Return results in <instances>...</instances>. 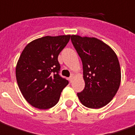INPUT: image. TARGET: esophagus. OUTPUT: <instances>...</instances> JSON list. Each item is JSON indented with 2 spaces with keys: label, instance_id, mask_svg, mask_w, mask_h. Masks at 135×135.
Instances as JSON below:
<instances>
[{
  "label": "esophagus",
  "instance_id": "34e87169",
  "mask_svg": "<svg viewBox=\"0 0 135 135\" xmlns=\"http://www.w3.org/2000/svg\"><path fill=\"white\" fill-rule=\"evenodd\" d=\"M73 75H71L69 77V79H68V80H69V81L71 83L72 81H73Z\"/></svg>",
  "mask_w": 135,
  "mask_h": 135
}]
</instances>
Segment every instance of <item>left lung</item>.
Segmentation results:
<instances>
[{"label":"left lung","instance_id":"left-lung-1","mask_svg":"<svg viewBox=\"0 0 135 135\" xmlns=\"http://www.w3.org/2000/svg\"><path fill=\"white\" fill-rule=\"evenodd\" d=\"M71 42L83 65L85 87L77 95L91 109L101 108L112 101L120 84V68L115 53L94 37L71 36Z\"/></svg>","mask_w":135,"mask_h":135}]
</instances>
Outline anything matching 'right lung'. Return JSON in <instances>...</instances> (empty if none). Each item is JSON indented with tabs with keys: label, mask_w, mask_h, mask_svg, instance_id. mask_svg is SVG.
I'll list each match as a JSON object with an SVG mask.
<instances>
[{
	"label": "right lung",
	"mask_w": 135,
	"mask_h": 135,
	"mask_svg": "<svg viewBox=\"0 0 135 135\" xmlns=\"http://www.w3.org/2000/svg\"><path fill=\"white\" fill-rule=\"evenodd\" d=\"M70 35L46 36L31 42L22 52L16 67V79L23 97L31 106L47 109L58 103L68 81L59 75L58 56Z\"/></svg>",
	"instance_id": "obj_1"
}]
</instances>
